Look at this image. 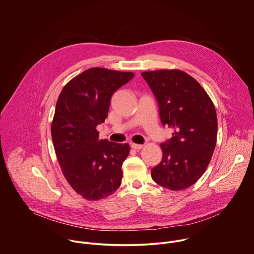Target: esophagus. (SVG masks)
<instances>
[{"instance_id": "34e87169", "label": "esophagus", "mask_w": 254, "mask_h": 254, "mask_svg": "<svg viewBox=\"0 0 254 254\" xmlns=\"http://www.w3.org/2000/svg\"><path fill=\"white\" fill-rule=\"evenodd\" d=\"M131 148H133V149H135V150H140V149H142V148H143V145L132 143V144H131Z\"/></svg>"}]
</instances>
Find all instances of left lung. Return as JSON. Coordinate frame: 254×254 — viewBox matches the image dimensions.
Returning <instances> with one entry per match:
<instances>
[{
    "label": "left lung",
    "instance_id": "obj_1",
    "mask_svg": "<svg viewBox=\"0 0 254 254\" xmlns=\"http://www.w3.org/2000/svg\"><path fill=\"white\" fill-rule=\"evenodd\" d=\"M153 91L164 126L172 137L161 144L162 162L152 178L170 190L193 185L205 172L217 142L218 121L213 101L200 84L179 70L142 73Z\"/></svg>",
    "mask_w": 254,
    "mask_h": 254
}]
</instances>
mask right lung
Segmentation results:
<instances>
[{"label":"right lung","mask_w":254,"mask_h":254,"mask_svg":"<svg viewBox=\"0 0 254 254\" xmlns=\"http://www.w3.org/2000/svg\"><path fill=\"white\" fill-rule=\"evenodd\" d=\"M133 73L90 68L65 85L51 125L52 141L63 174L87 200L106 198L122 180L130 147L99 140L96 126L107 117L112 94Z\"/></svg>","instance_id":"1"}]
</instances>
